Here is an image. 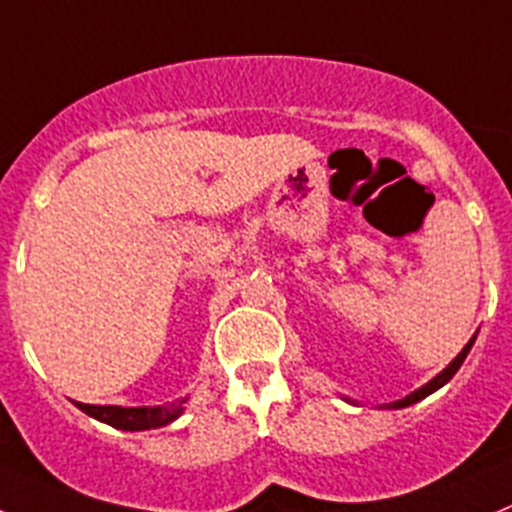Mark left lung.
Masks as SVG:
<instances>
[{
    "label": "left lung",
    "mask_w": 512,
    "mask_h": 512,
    "mask_svg": "<svg viewBox=\"0 0 512 512\" xmlns=\"http://www.w3.org/2000/svg\"><path fill=\"white\" fill-rule=\"evenodd\" d=\"M472 342H475V339H470V342H467V347L462 349V352L457 354L455 359H452V362H450V367H447V369H442V372L437 374V377L432 379V382H427L425 387H420V389H417V392H412L410 397L399 399V402H392V405H387V407H410V405H415V402H420V399H425L427 394H432V392H435V389H440L442 384H447V382H450V379L455 377V372H457V369L462 367V362H465V357H467V352H470Z\"/></svg>",
    "instance_id": "8db88e82"
}]
</instances>
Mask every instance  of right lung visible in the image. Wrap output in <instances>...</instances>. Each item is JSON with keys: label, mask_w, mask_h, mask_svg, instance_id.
<instances>
[{"label": "right lung", "mask_w": 512, "mask_h": 512, "mask_svg": "<svg viewBox=\"0 0 512 512\" xmlns=\"http://www.w3.org/2000/svg\"><path fill=\"white\" fill-rule=\"evenodd\" d=\"M183 402L180 399L175 405H160V407H113V405H82L77 402L82 412H87L95 420L105 422V425H113L118 430H153V427H163L168 422H173L175 417L183 412Z\"/></svg>", "instance_id": "add662e5"}]
</instances>
